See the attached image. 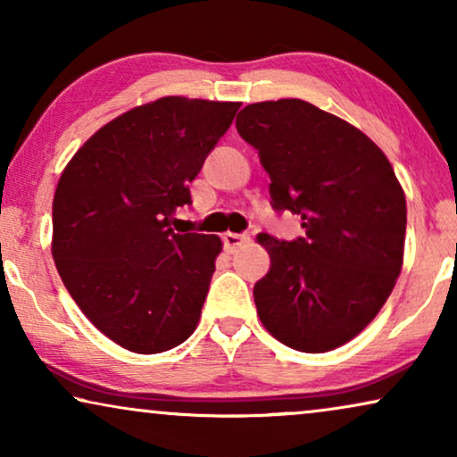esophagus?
<instances>
[{
	"instance_id": "esophagus-1",
	"label": "esophagus",
	"mask_w": 457,
	"mask_h": 457,
	"mask_svg": "<svg viewBox=\"0 0 457 457\" xmlns=\"http://www.w3.org/2000/svg\"><path fill=\"white\" fill-rule=\"evenodd\" d=\"M249 241L247 235H241V233H224L222 235V243H224V249H227L228 253H235L237 249L245 245Z\"/></svg>"
}]
</instances>
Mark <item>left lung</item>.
<instances>
[{
  "instance_id": "8db88e82",
  "label": "left lung",
  "mask_w": 457,
  "mask_h": 457,
  "mask_svg": "<svg viewBox=\"0 0 457 457\" xmlns=\"http://www.w3.org/2000/svg\"><path fill=\"white\" fill-rule=\"evenodd\" d=\"M237 130L258 149L274 212L302 218L293 241L262 233L270 270L253 285L274 339L322 353L361 333L402 272L405 197L386 155L302 99L245 105Z\"/></svg>"
}]
</instances>
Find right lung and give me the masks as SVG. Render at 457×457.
Returning a JSON list of instances; mask_svg holds the SVG:
<instances>
[{"mask_svg": "<svg viewBox=\"0 0 457 457\" xmlns=\"http://www.w3.org/2000/svg\"><path fill=\"white\" fill-rule=\"evenodd\" d=\"M241 104L162 97L105 124L74 154L54 195L52 253L83 314L135 353L177 347L208 295L216 235L170 228L189 183Z\"/></svg>", "mask_w": 457, "mask_h": 457, "instance_id": "obj_1", "label": "right lung"}]
</instances>
